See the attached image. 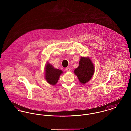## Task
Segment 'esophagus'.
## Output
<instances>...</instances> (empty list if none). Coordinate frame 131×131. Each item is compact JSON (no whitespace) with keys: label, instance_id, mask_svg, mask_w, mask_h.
<instances>
[{"label":"esophagus","instance_id":"esophagus-1","mask_svg":"<svg viewBox=\"0 0 131 131\" xmlns=\"http://www.w3.org/2000/svg\"><path fill=\"white\" fill-rule=\"evenodd\" d=\"M66 71L67 72H70V71H71V69L70 68H69V67H67V68H66Z\"/></svg>","mask_w":131,"mask_h":131}]
</instances>
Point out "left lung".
<instances>
[{
  "label": "left lung",
  "mask_w": 131,
  "mask_h": 131,
  "mask_svg": "<svg viewBox=\"0 0 131 131\" xmlns=\"http://www.w3.org/2000/svg\"><path fill=\"white\" fill-rule=\"evenodd\" d=\"M94 66L88 57H81L79 61V65L74 71L80 82L84 84L89 81L94 73Z\"/></svg>",
  "instance_id": "obj_1"
}]
</instances>
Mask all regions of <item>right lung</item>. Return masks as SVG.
Masks as SVG:
<instances>
[{
    "label": "right lung",
    "mask_w": 131,
    "mask_h": 131,
    "mask_svg": "<svg viewBox=\"0 0 131 131\" xmlns=\"http://www.w3.org/2000/svg\"><path fill=\"white\" fill-rule=\"evenodd\" d=\"M62 73V70L54 68L52 65L49 63L45 66V79L51 85H54L56 84L59 77Z\"/></svg>",
    "instance_id": "1"
}]
</instances>
